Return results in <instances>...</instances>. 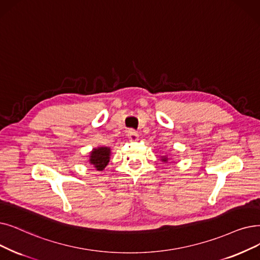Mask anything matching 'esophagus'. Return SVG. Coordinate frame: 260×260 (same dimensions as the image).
<instances>
[{"label": "esophagus", "mask_w": 260, "mask_h": 260, "mask_svg": "<svg viewBox=\"0 0 260 260\" xmlns=\"http://www.w3.org/2000/svg\"><path fill=\"white\" fill-rule=\"evenodd\" d=\"M127 138L129 141H137L139 139V134L135 129H129L127 132Z\"/></svg>", "instance_id": "obj_1"}]
</instances>
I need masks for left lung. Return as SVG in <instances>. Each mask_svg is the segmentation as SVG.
<instances>
[{
  "label": "left lung",
  "mask_w": 260,
  "mask_h": 260,
  "mask_svg": "<svg viewBox=\"0 0 260 260\" xmlns=\"http://www.w3.org/2000/svg\"><path fill=\"white\" fill-rule=\"evenodd\" d=\"M160 157V160L162 161V162H168V160H169V157L168 155H161V156H159Z\"/></svg>",
  "instance_id": "8db88e82"
}]
</instances>
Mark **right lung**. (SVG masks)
<instances>
[{"label":"right lung","instance_id":"add662e5","mask_svg":"<svg viewBox=\"0 0 260 260\" xmlns=\"http://www.w3.org/2000/svg\"><path fill=\"white\" fill-rule=\"evenodd\" d=\"M111 150L109 146H99L89 153V164L98 171H103L110 160Z\"/></svg>","mask_w":260,"mask_h":260}]
</instances>
